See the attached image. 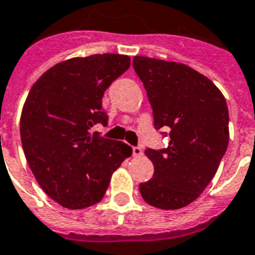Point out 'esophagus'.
Instances as JSON below:
<instances>
[{"label":"esophagus","mask_w":255,"mask_h":255,"mask_svg":"<svg viewBox=\"0 0 255 255\" xmlns=\"http://www.w3.org/2000/svg\"><path fill=\"white\" fill-rule=\"evenodd\" d=\"M132 154L133 157H140V155L143 154V150L140 149V147H132Z\"/></svg>","instance_id":"obj_1"}]
</instances>
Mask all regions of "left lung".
<instances>
[{
	"label": "left lung",
	"instance_id": "left-lung-1",
	"mask_svg": "<svg viewBox=\"0 0 255 255\" xmlns=\"http://www.w3.org/2000/svg\"><path fill=\"white\" fill-rule=\"evenodd\" d=\"M132 65L147 91L154 127L169 128L166 149L144 151L154 173L139 191L154 208L182 209L206 188L227 151L228 106L217 86L186 64L135 56Z\"/></svg>",
	"mask_w": 255,
	"mask_h": 255
}]
</instances>
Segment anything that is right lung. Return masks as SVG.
<instances>
[{"label":"right lung","mask_w":255,"mask_h":255,"mask_svg":"<svg viewBox=\"0 0 255 255\" xmlns=\"http://www.w3.org/2000/svg\"><path fill=\"white\" fill-rule=\"evenodd\" d=\"M124 54L75 57L47 69L31 87L20 117V138L36 182L67 209H84L105 195L112 173L132 154L120 140L91 135L108 124L102 97L127 71Z\"/></svg>","instance_id":"obj_1"}]
</instances>
